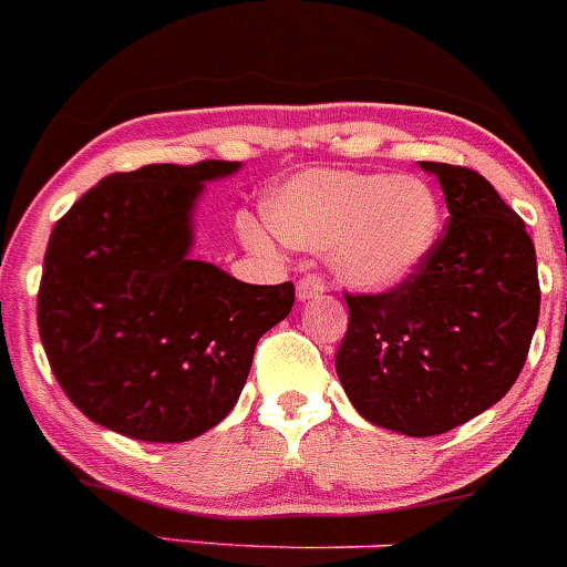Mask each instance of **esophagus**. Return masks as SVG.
<instances>
[{"mask_svg":"<svg viewBox=\"0 0 567 567\" xmlns=\"http://www.w3.org/2000/svg\"><path fill=\"white\" fill-rule=\"evenodd\" d=\"M321 293H327V282H323L318 274H305V277L296 282V296H299L301 301L316 299V296H321Z\"/></svg>","mask_w":567,"mask_h":567,"instance_id":"1","label":"esophagus"}]
</instances>
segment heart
Here are the masks:
<instances>
[{
	"label": "heart",
	"instance_id": "obj_1",
	"mask_svg": "<svg viewBox=\"0 0 567 567\" xmlns=\"http://www.w3.org/2000/svg\"><path fill=\"white\" fill-rule=\"evenodd\" d=\"M274 235L299 249H327L343 282L393 288L423 266L441 235V199L426 179L316 168L288 179L266 202ZM251 249H268L257 224H240Z\"/></svg>",
	"mask_w": 567,
	"mask_h": 567
}]
</instances>
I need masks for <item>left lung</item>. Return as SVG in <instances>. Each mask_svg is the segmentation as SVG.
<instances>
[{"label":"left lung","mask_w":567,"mask_h":567,"mask_svg":"<svg viewBox=\"0 0 567 567\" xmlns=\"http://www.w3.org/2000/svg\"><path fill=\"white\" fill-rule=\"evenodd\" d=\"M446 194V229L412 277L382 293H343L349 329L334 354L362 417L432 437L504 399L540 316L526 224L480 172L421 163Z\"/></svg>","instance_id":"left-lung-1"}]
</instances>
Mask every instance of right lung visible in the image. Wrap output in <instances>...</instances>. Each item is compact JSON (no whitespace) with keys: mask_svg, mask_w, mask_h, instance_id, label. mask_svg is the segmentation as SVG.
Here are the masks:
<instances>
[{"mask_svg":"<svg viewBox=\"0 0 567 567\" xmlns=\"http://www.w3.org/2000/svg\"><path fill=\"white\" fill-rule=\"evenodd\" d=\"M238 163L115 172L54 224L38 332L71 404L146 443H183L227 417L255 346L296 301L293 282L246 285L190 260L202 183Z\"/></svg>","mask_w":567,"mask_h":567,"instance_id":"obj_1","label":"right lung"}]
</instances>
